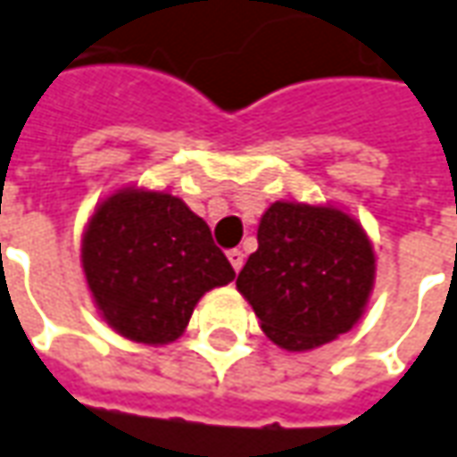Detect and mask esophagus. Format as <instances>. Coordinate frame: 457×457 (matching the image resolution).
Instances as JSON below:
<instances>
[{
    "mask_svg": "<svg viewBox=\"0 0 457 457\" xmlns=\"http://www.w3.org/2000/svg\"><path fill=\"white\" fill-rule=\"evenodd\" d=\"M228 260H229V265H232V270H235V272H240L242 265H245V254H242V250H229Z\"/></svg>",
    "mask_w": 457,
    "mask_h": 457,
    "instance_id": "esophagus-1",
    "label": "esophagus"
}]
</instances>
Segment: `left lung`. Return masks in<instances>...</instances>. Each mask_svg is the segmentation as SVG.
I'll list each match as a JSON object with an SVG mask.
<instances>
[{
	"instance_id": "left-lung-1",
	"label": "left lung",
	"mask_w": 457,
	"mask_h": 457,
	"mask_svg": "<svg viewBox=\"0 0 457 457\" xmlns=\"http://www.w3.org/2000/svg\"><path fill=\"white\" fill-rule=\"evenodd\" d=\"M372 280L375 253L353 217L330 204L275 203L260 220L237 290L275 345L305 353L358 322Z\"/></svg>"
}]
</instances>
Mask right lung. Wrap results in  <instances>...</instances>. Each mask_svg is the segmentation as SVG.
I'll return each instance as SVG.
<instances>
[{"instance_id":"obj_1","label":"right lung","mask_w":457,"mask_h":457,"mask_svg":"<svg viewBox=\"0 0 457 457\" xmlns=\"http://www.w3.org/2000/svg\"><path fill=\"white\" fill-rule=\"evenodd\" d=\"M82 268L99 315L145 345L177 340L200 297L235 280L203 217L175 195L137 187L97 204L82 237Z\"/></svg>"}]
</instances>
